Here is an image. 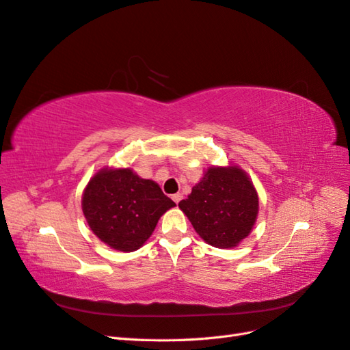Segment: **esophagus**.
Masks as SVG:
<instances>
[{
    "mask_svg": "<svg viewBox=\"0 0 350 350\" xmlns=\"http://www.w3.org/2000/svg\"><path fill=\"white\" fill-rule=\"evenodd\" d=\"M172 200L175 201V203H176V204H178V203H179V201H181V200H183V194H181V193H176V194H174V196H172Z\"/></svg>",
    "mask_w": 350,
    "mask_h": 350,
    "instance_id": "obj_1",
    "label": "esophagus"
}]
</instances>
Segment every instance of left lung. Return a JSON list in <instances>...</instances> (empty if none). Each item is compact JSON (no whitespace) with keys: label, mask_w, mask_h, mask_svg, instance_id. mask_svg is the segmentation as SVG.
<instances>
[{"label":"left lung","mask_w":350,"mask_h":350,"mask_svg":"<svg viewBox=\"0 0 350 350\" xmlns=\"http://www.w3.org/2000/svg\"><path fill=\"white\" fill-rule=\"evenodd\" d=\"M178 206L207 243L234 248L256 224L258 196L239 167H210Z\"/></svg>","instance_id":"left-lung-1"}]
</instances>
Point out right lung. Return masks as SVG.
Returning a JSON list of instances; mask_svg holds the SVG:
<instances>
[{
    "label": "right lung",
    "mask_w": 350,
    "mask_h": 350,
    "mask_svg": "<svg viewBox=\"0 0 350 350\" xmlns=\"http://www.w3.org/2000/svg\"><path fill=\"white\" fill-rule=\"evenodd\" d=\"M161 187L131 169H102L84 189L81 207L93 234L111 248L139 250L157 220L174 207Z\"/></svg>",
    "instance_id": "add662e5"
}]
</instances>
